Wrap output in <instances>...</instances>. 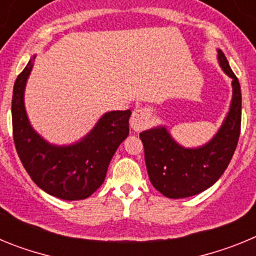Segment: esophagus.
Listing matches in <instances>:
<instances>
[{
    "mask_svg": "<svg viewBox=\"0 0 256 256\" xmlns=\"http://www.w3.org/2000/svg\"><path fill=\"white\" fill-rule=\"evenodd\" d=\"M148 123H150V112H148V108H138L133 110L132 116H130L132 130H134L136 132L144 130L148 126Z\"/></svg>",
    "mask_w": 256,
    "mask_h": 256,
    "instance_id": "esophagus-1",
    "label": "esophagus"
}]
</instances>
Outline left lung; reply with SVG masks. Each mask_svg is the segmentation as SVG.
Masks as SVG:
<instances>
[{
	"mask_svg": "<svg viewBox=\"0 0 256 256\" xmlns=\"http://www.w3.org/2000/svg\"><path fill=\"white\" fill-rule=\"evenodd\" d=\"M216 52L219 66L232 79V100L214 137L198 148H184L165 126H154L140 134L148 178L169 198H190L212 187L224 173L236 150L241 128V87L224 54L219 48Z\"/></svg>",
	"mask_w": 256,
	"mask_h": 256,
	"instance_id": "obj_1",
	"label": "left lung"
}]
</instances>
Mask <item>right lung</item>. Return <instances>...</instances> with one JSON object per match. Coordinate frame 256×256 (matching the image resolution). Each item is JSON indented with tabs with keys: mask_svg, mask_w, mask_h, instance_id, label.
<instances>
[{
	"mask_svg": "<svg viewBox=\"0 0 256 256\" xmlns=\"http://www.w3.org/2000/svg\"><path fill=\"white\" fill-rule=\"evenodd\" d=\"M32 56L14 84L12 132L18 155L32 180L48 195L66 201L87 198L105 180L108 164L119 144L130 134V110L108 112L79 141L55 144L32 126L24 102Z\"/></svg>",
	"mask_w": 256,
	"mask_h": 256,
	"instance_id": "add662e5",
	"label": "right lung"
}]
</instances>
